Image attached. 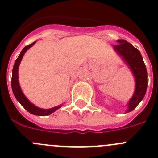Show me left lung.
<instances>
[{"label":"left lung","mask_w":158,"mask_h":158,"mask_svg":"<svg viewBox=\"0 0 158 158\" xmlns=\"http://www.w3.org/2000/svg\"><path fill=\"white\" fill-rule=\"evenodd\" d=\"M118 45L114 49L129 65L136 81V87L132 98L128 103L127 113L132 111L144 98L147 89V71L140 51L131 43L123 40H118Z\"/></svg>","instance_id":"1"}]
</instances>
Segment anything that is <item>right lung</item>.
<instances>
[{
  "instance_id": "1",
  "label": "right lung",
  "mask_w": 158,
  "mask_h": 158,
  "mask_svg": "<svg viewBox=\"0 0 158 158\" xmlns=\"http://www.w3.org/2000/svg\"><path fill=\"white\" fill-rule=\"evenodd\" d=\"M35 43L36 42H34V43H32L30 45L26 46V47L22 50V51L20 52V54H19V57H18L17 59L16 60L15 64H14L13 69H12V92H13L14 96H15L16 100L20 103V104H21L28 112L31 113V114L35 115L45 116V115H51V113H53L54 111H55L56 110H58V108H60V107H62V105L57 106V107H52V108H50V109H43V108H40V107H36L34 104H31V103L26 98V96L23 95V93H22L21 89L19 87V81H18V69H19V63L21 62L23 54H25V52H26L30 47H31L32 46L34 45Z\"/></svg>"
}]
</instances>
